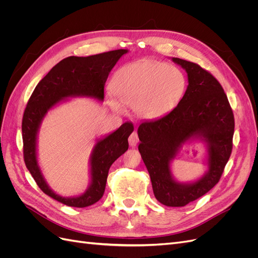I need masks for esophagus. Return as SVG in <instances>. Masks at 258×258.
<instances>
[{
	"label": "esophagus",
	"mask_w": 258,
	"mask_h": 258,
	"mask_svg": "<svg viewBox=\"0 0 258 258\" xmlns=\"http://www.w3.org/2000/svg\"><path fill=\"white\" fill-rule=\"evenodd\" d=\"M128 141H129L130 146H136V145L138 144V142H139V137H138V135H137V132H132V134H131L130 137H129V139H128Z\"/></svg>",
	"instance_id": "1"
}]
</instances>
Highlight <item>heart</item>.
<instances>
[{
    "mask_svg": "<svg viewBox=\"0 0 258 258\" xmlns=\"http://www.w3.org/2000/svg\"><path fill=\"white\" fill-rule=\"evenodd\" d=\"M186 89L184 74L173 66L155 59H143L123 66L111 82L110 105L134 108L141 119L154 120L169 114L178 104Z\"/></svg>",
    "mask_w": 258,
    "mask_h": 258,
    "instance_id": "b5f03b06",
    "label": "heart"
}]
</instances>
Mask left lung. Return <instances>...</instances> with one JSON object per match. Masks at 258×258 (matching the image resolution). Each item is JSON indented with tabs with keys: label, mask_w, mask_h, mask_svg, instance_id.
<instances>
[{
	"label": "left lung",
	"mask_w": 258,
	"mask_h": 258,
	"mask_svg": "<svg viewBox=\"0 0 258 258\" xmlns=\"http://www.w3.org/2000/svg\"><path fill=\"white\" fill-rule=\"evenodd\" d=\"M187 73L186 91L176 107L138 128L139 152L151 176L156 199L167 207H184L218 183L227 163L235 119L227 96L213 75L194 62L171 58ZM200 142L206 147L205 173L190 182L174 177L170 163L182 146Z\"/></svg>",
	"instance_id": "left-lung-1"
}]
</instances>
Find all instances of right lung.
<instances>
[{
	"label": "right lung",
	"mask_w": 258,
	"mask_h": 258,
	"mask_svg": "<svg viewBox=\"0 0 258 258\" xmlns=\"http://www.w3.org/2000/svg\"><path fill=\"white\" fill-rule=\"evenodd\" d=\"M128 49H117L89 57H68L54 66L37 84L22 118L23 157L38 187L49 197L69 207L85 208L102 198L112 163L128 150L134 123L124 122L108 135L96 140L89 158V185L77 196L64 197L50 188L37 158V139L47 113L72 98L104 100L107 76Z\"/></svg>",
	"instance_id": "obj_1"
}]
</instances>
